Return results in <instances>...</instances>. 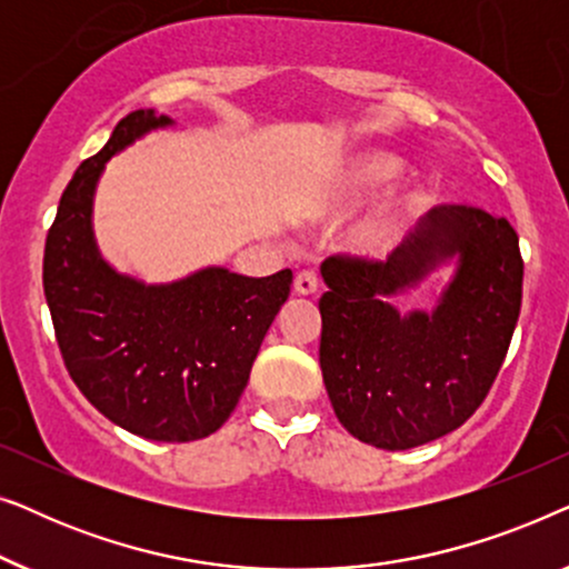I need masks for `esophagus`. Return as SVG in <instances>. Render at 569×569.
Segmentation results:
<instances>
[{"label":"esophagus","mask_w":569,"mask_h":569,"mask_svg":"<svg viewBox=\"0 0 569 569\" xmlns=\"http://www.w3.org/2000/svg\"><path fill=\"white\" fill-rule=\"evenodd\" d=\"M295 292L302 295V298H310V295L318 292V274L310 269H302L298 271V277H295Z\"/></svg>","instance_id":"34e87169"}]
</instances>
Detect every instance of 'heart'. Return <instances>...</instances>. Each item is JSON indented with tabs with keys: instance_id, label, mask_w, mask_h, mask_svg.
<instances>
[{
	"instance_id": "heart-1",
	"label": "heart",
	"mask_w": 569,
	"mask_h": 569,
	"mask_svg": "<svg viewBox=\"0 0 569 569\" xmlns=\"http://www.w3.org/2000/svg\"><path fill=\"white\" fill-rule=\"evenodd\" d=\"M403 162L396 154L388 152H360L345 162L339 170L337 181H333L329 207L333 212H347L370 197L372 191L393 181L401 173ZM422 204V193L417 189H403L393 193L368 222L360 224L355 232L352 248L365 256H386L388 248L393 246L399 236L401 224L409 220Z\"/></svg>"
}]
</instances>
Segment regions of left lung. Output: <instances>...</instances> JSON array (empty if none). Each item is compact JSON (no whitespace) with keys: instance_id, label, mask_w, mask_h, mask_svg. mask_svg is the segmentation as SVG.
Wrapping results in <instances>:
<instances>
[{"instance_id":"1","label":"left lung","mask_w":569,"mask_h":569,"mask_svg":"<svg viewBox=\"0 0 569 569\" xmlns=\"http://www.w3.org/2000/svg\"><path fill=\"white\" fill-rule=\"evenodd\" d=\"M450 258L455 279L432 315H399L388 299ZM321 372L349 435L407 450L453 432L487 399L520 316L523 259L505 217L432 207L386 261L321 263Z\"/></svg>"}]
</instances>
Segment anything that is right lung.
<instances>
[{
  "label": "right lung",
  "instance_id": "obj_1",
  "mask_svg": "<svg viewBox=\"0 0 569 569\" xmlns=\"http://www.w3.org/2000/svg\"><path fill=\"white\" fill-rule=\"evenodd\" d=\"M173 123L134 111L74 170L46 236L43 292L69 376L113 425L160 442L207 438L228 422L292 271L243 277L201 269L170 284L119 274L92 236V197L106 162Z\"/></svg>",
  "mask_w": 569,
  "mask_h": 569
}]
</instances>
